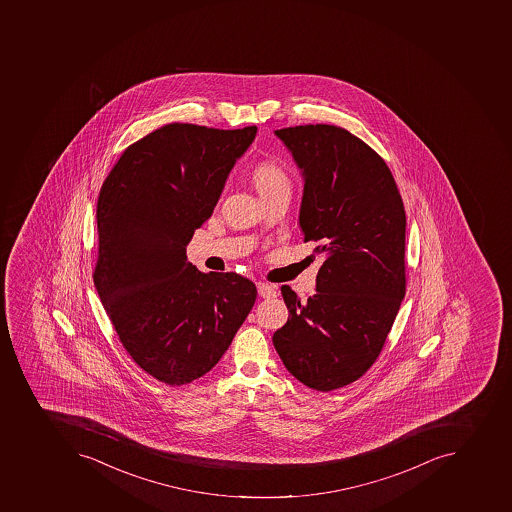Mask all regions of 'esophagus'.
<instances>
[{
  "instance_id": "esophagus-1",
  "label": "esophagus",
  "mask_w": 512,
  "mask_h": 512,
  "mask_svg": "<svg viewBox=\"0 0 512 512\" xmlns=\"http://www.w3.org/2000/svg\"><path fill=\"white\" fill-rule=\"evenodd\" d=\"M258 293L261 298L272 299L277 296V288L274 285H267V283H259Z\"/></svg>"
}]
</instances>
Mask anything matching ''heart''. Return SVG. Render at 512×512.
<instances>
[{"mask_svg": "<svg viewBox=\"0 0 512 512\" xmlns=\"http://www.w3.org/2000/svg\"><path fill=\"white\" fill-rule=\"evenodd\" d=\"M254 184L259 195L274 194L278 190H290V176L274 161H262L253 171Z\"/></svg>", "mask_w": 512, "mask_h": 512, "instance_id": "1", "label": "heart"}]
</instances>
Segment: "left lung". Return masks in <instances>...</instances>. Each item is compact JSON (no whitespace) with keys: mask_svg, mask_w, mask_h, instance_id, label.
Instances as JSON below:
<instances>
[{"mask_svg":"<svg viewBox=\"0 0 512 512\" xmlns=\"http://www.w3.org/2000/svg\"><path fill=\"white\" fill-rule=\"evenodd\" d=\"M275 136L301 169L299 227L323 262L306 302L282 286L290 317L272 341L299 383L333 391L365 375L399 312L405 210L383 158L346 129L294 126Z\"/></svg>","mask_w":512,"mask_h":512,"instance_id":"1","label":"left lung"}]
</instances>
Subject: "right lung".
Instances as JSON below:
<instances>
[{"label": "right lung", "mask_w": 512, "mask_h": 512, "mask_svg": "<svg viewBox=\"0 0 512 512\" xmlns=\"http://www.w3.org/2000/svg\"><path fill=\"white\" fill-rule=\"evenodd\" d=\"M256 133L171 123L129 145L102 184L94 285L128 354L168 386L206 375L256 301L251 280L203 274L186 254Z\"/></svg>", "instance_id": "right-lung-1"}]
</instances>
